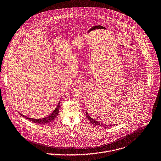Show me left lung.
<instances>
[{
	"mask_svg": "<svg viewBox=\"0 0 161 161\" xmlns=\"http://www.w3.org/2000/svg\"><path fill=\"white\" fill-rule=\"evenodd\" d=\"M86 116H87V118L89 119V120L90 121V122H91L92 124H93V125H97V126H104V127H110V126H114V124H113V125H106V124L101 123H100V122H99V121H96V120L92 119V118L88 114V113H87V112H86Z\"/></svg>",
	"mask_w": 161,
	"mask_h": 161,
	"instance_id": "left-lung-1",
	"label": "left lung"
}]
</instances>
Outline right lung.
Segmentation results:
<instances>
[{
  "mask_svg": "<svg viewBox=\"0 0 161 161\" xmlns=\"http://www.w3.org/2000/svg\"><path fill=\"white\" fill-rule=\"evenodd\" d=\"M60 102L58 103L57 108H55V109L53 111V113L50 114L49 116L45 117V118H41V119H34V118H29V117H27L21 113H19L22 116H23L24 118L34 122V123H38V124H43V125H45L47 123H48L50 122H51L52 121H53L58 115V111H59V109H60Z\"/></svg>",
  "mask_w": 161,
  "mask_h": 161,
  "instance_id": "add662e5",
  "label": "right lung"
}]
</instances>
